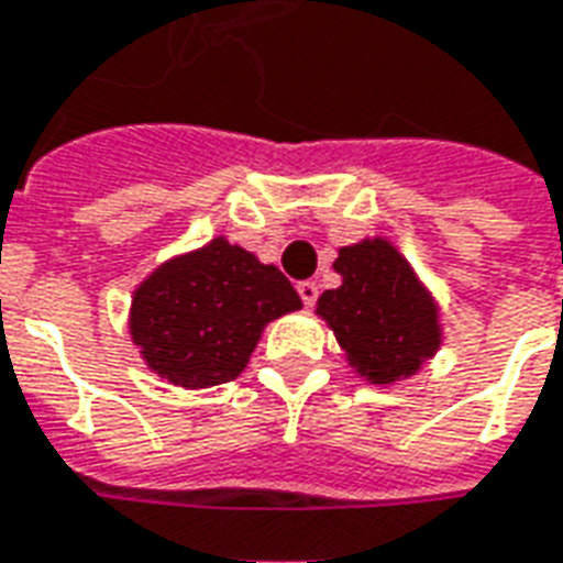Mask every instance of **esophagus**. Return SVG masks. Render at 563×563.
<instances>
[{"label": "esophagus", "instance_id": "34e87169", "mask_svg": "<svg viewBox=\"0 0 563 563\" xmlns=\"http://www.w3.org/2000/svg\"><path fill=\"white\" fill-rule=\"evenodd\" d=\"M297 290H299V297H302V302H306L308 308L314 306L317 297H320V287H317V282H299Z\"/></svg>", "mask_w": 563, "mask_h": 563}]
</instances>
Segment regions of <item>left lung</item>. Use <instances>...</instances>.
Returning a JSON list of instances; mask_svg holds the SVG:
<instances>
[{"label": "left lung", "instance_id": "left-lung-1", "mask_svg": "<svg viewBox=\"0 0 563 563\" xmlns=\"http://www.w3.org/2000/svg\"><path fill=\"white\" fill-rule=\"evenodd\" d=\"M332 266L341 287L323 290L317 314L335 332L358 377L395 386L437 356L442 346L437 299L386 236L341 246Z\"/></svg>", "mask_w": 563, "mask_h": 563}]
</instances>
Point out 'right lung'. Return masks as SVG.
Listing matches in <instances>:
<instances>
[{"mask_svg":"<svg viewBox=\"0 0 563 563\" xmlns=\"http://www.w3.org/2000/svg\"><path fill=\"white\" fill-rule=\"evenodd\" d=\"M302 299L273 264L225 236L168 257L136 287L130 338L156 377L180 388L236 379L261 332Z\"/></svg>","mask_w":563,"mask_h":563,"instance_id":"add662e5","label":"right lung"}]
</instances>
